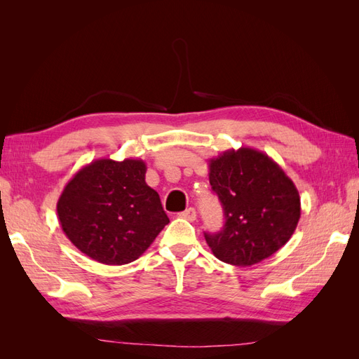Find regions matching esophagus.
I'll return each mask as SVG.
<instances>
[{
  "label": "esophagus",
  "mask_w": 359,
  "mask_h": 359,
  "mask_svg": "<svg viewBox=\"0 0 359 359\" xmlns=\"http://www.w3.org/2000/svg\"><path fill=\"white\" fill-rule=\"evenodd\" d=\"M180 217H181V219L189 220V222L196 220V210H194V208H189V210H186V211L180 212Z\"/></svg>",
  "instance_id": "obj_1"
}]
</instances>
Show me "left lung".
I'll use <instances>...</instances> for the list:
<instances>
[{
  "label": "left lung",
  "instance_id": "1",
  "mask_svg": "<svg viewBox=\"0 0 359 359\" xmlns=\"http://www.w3.org/2000/svg\"><path fill=\"white\" fill-rule=\"evenodd\" d=\"M210 184L219 196L224 226L205 233L222 262L252 266L273 256L295 232L301 199L293 181L262 151L241 147L211 158Z\"/></svg>",
  "mask_w": 359,
  "mask_h": 359
}]
</instances>
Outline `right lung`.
<instances>
[{
    "instance_id": "1",
    "label": "right lung",
    "mask_w": 359,
    "mask_h": 359,
    "mask_svg": "<svg viewBox=\"0 0 359 359\" xmlns=\"http://www.w3.org/2000/svg\"><path fill=\"white\" fill-rule=\"evenodd\" d=\"M145 173V161L137 158H99L74 173L57 212L76 248L104 265H126L144 255L169 223Z\"/></svg>"
}]
</instances>
